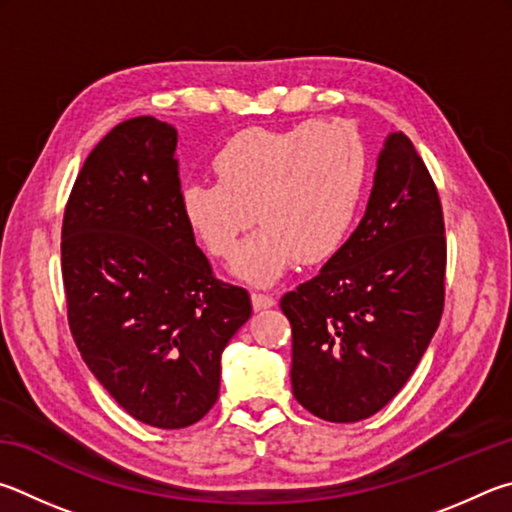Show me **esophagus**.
<instances>
[{
  "label": "esophagus",
  "mask_w": 512,
  "mask_h": 512,
  "mask_svg": "<svg viewBox=\"0 0 512 512\" xmlns=\"http://www.w3.org/2000/svg\"><path fill=\"white\" fill-rule=\"evenodd\" d=\"M251 303H254V310H267V308L276 306L274 297H270V294H261V292L251 294Z\"/></svg>",
  "instance_id": "obj_1"
}]
</instances>
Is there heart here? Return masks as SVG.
<instances>
[{"label": "heart", "mask_w": 512, "mask_h": 512, "mask_svg": "<svg viewBox=\"0 0 512 512\" xmlns=\"http://www.w3.org/2000/svg\"><path fill=\"white\" fill-rule=\"evenodd\" d=\"M211 164L218 182L184 184L179 209L218 258L233 254L251 220L263 224L233 261L240 279L270 285L297 258L324 263L344 247L366 184V150L351 123L240 130L215 150Z\"/></svg>", "instance_id": "obj_1"}]
</instances>
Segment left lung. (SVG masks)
<instances>
[{
    "instance_id": "8db88e82",
    "label": "left lung",
    "mask_w": 512,
    "mask_h": 512,
    "mask_svg": "<svg viewBox=\"0 0 512 512\" xmlns=\"http://www.w3.org/2000/svg\"><path fill=\"white\" fill-rule=\"evenodd\" d=\"M445 224L423 159L391 132L364 218L344 247L281 299L292 393L310 414L355 423L396 398L441 324Z\"/></svg>"
}]
</instances>
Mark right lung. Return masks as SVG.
Here are the masks:
<instances>
[{
	"mask_svg": "<svg viewBox=\"0 0 512 512\" xmlns=\"http://www.w3.org/2000/svg\"><path fill=\"white\" fill-rule=\"evenodd\" d=\"M177 130L130 119L89 152L62 222L69 328L89 371L132 418L182 429L220 393V357L251 317L179 209Z\"/></svg>",
	"mask_w": 512,
	"mask_h": 512,
	"instance_id": "obj_1",
	"label": "right lung"
}]
</instances>
